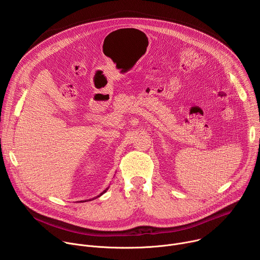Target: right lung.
Wrapping results in <instances>:
<instances>
[{
	"label": "right lung",
	"mask_w": 260,
	"mask_h": 260,
	"mask_svg": "<svg viewBox=\"0 0 260 260\" xmlns=\"http://www.w3.org/2000/svg\"><path fill=\"white\" fill-rule=\"evenodd\" d=\"M108 188H109V187H108ZM108 188H106V189H105V190H104V191H103V192H102V193H101L100 196H98L96 198H100V197H101L102 194H104V193H105V192H106V191L108 190ZM94 199H95V198H93V199H91V200H86V201H80V202H89V201H92V200H94Z\"/></svg>",
	"instance_id": "1"
}]
</instances>
